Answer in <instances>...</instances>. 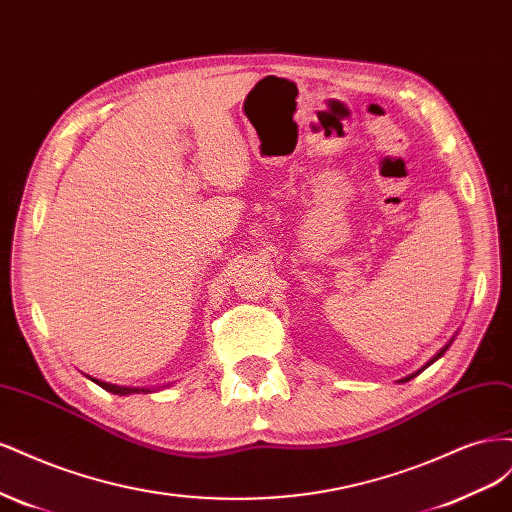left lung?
<instances>
[{"label":"left lung","instance_id":"8db88e82","mask_svg":"<svg viewBox=\"0 0 512 512\" xmlns=\"http://www.w3.org/2000/svg\"><path fill=\"white\" fill-rule=\"evenodd\" d=\"M451 344H453V339H451V342H448V344H446V346H444V348H442V350H440V352H438V354H436V356H433V359H431V361H429V363H427V365H425V367H423V369H427V367H429V365H431V363H436V361H438V359H440V356H442V354H444V352H446V350H448V346H451ZM423 369H418V371H416V374H410V376H406V378H404V380H399V382H408V380H412V378H414V376H418V374H421V371H423Z\"/></svg>","mask_w":512,"mask_h":512}]
</instances>
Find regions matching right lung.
<instances>
[{"mask_svg":"<svg viewBox=\"0 0 512 512\" xmlns=\"http://www.w3.org/2000/svg\"><path fill=\"white\" fill-rule=\"evenodd\" d=\"M89 378V376H87ZM89 380H94L98 386H102L104 391H108V393H115V395H130V393H151L149 389H132V386H119V384H111V382H102V380H96V378H89Z\"/></svg>","mask_w":512,"mask_h":512,"instance_id":"1","label":"right lung"}]
</instances>
